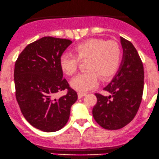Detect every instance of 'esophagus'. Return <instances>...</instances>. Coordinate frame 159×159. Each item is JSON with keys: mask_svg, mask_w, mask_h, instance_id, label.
Here are the masks:
<instances>
[{"mask_svg": "<svg viewBox=\"0 0 159 159\" xmlns=\"http://www.w3.org/2000/svg\"><path fill=\"white\" fill-rule=\"evenodd\" d=\"M86 95V93H81V92H79V93H78V98H83V96H85V95Z\"/></svg>", "mask_w": 159, "mask_h": 159, "instance_id": "34e87169", "label": "esophagus"}]
</instances>
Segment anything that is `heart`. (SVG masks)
Listing matches in <instances>:
<instances>
[{
    "label": "heart",
    "mask_w": 159,
    "mask_h": 159,
    "mask_svg": "<svg viewBox=\"0 0 159 159\" xmlns=\"http://www.w3.org/2000/svg\"><path fill=\"white\" fill-rule=\"evenodd\" d=\"M73 51L74 55L64 53L61 56L60 66L65 74L72 76L77 70L79 60L87 59V70L80 73L70 82V86L81 93H86L96 86L98 76L104 80L114 75L122 58L120 46L114 41L89 39L75 46Z\"/></svg>",
    "instance_id": "b5f03b06"
}]
</instances>
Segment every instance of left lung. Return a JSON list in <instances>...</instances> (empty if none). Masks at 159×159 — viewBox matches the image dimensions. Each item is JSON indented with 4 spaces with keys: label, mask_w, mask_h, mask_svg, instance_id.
Wrapping results in <instances>:
<instances>
[{
    "label": "left lung",
    "mask_w": 159,
    "mask_h": 159,
    "mask_svg": "<svg viewBox=\"0 0 159 159\" xmlns=\"http://www.w3.org/2000/svg\"><path fill=\"white\" fill-rule=\"evenodd\" d=\"M123 58L113 79L103 89L108 96L95 93L94 119L107 129H118L129 124L137 113L144 86V69L137 51L130 42L120 37Z\"/></svg>",
    "instance_id": "left-lung-1"
}]
</instances>
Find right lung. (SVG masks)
Here are the masks:
<instances>
[{"mask_svg":"<svg viewBox=\"0 0 159 159\" xmlns=\"http://www.w3.org/2000/svg\"><path fill=\"white\" fill-rule=\"evenodd\" d=\"M70 40L46 36L30 44L19 55L14 67L16 98L22 114L34 127L55 132L65 126L76 92L63 78L60 57ZM68 89L58 99V91Z\"/></svg>","mask_w":159,"mask_h":159,"instance_id":"right-lung-1","label":"right lung"}]
</instances>
